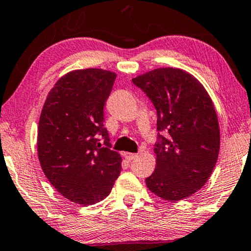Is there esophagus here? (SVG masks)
Listing matches in <instances>:
<instances>
[{"mask_svg": "<svg viewBox=\"0 0 251 251\" xmlns=\"http://www.w3.org/2000/svg\"><path fill=\"white\" fill-rule=\"evenodd\" d=\"M123 156H125V158L128 160V162H131V160H134V159H136L138 157V154L137 153H130V152H125V154H123Z\"/></svg>", "mask_w": 251, "mask_h": 251, "instance_id": "1", "label": "esophagus"}]
</instances>
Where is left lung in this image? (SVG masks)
<instances>
[{"label": "left lung", "instance_id": "obj_1", "mask_svg": "<svg viewBox=\"0 0 251 251\" xmlns=\"http://www.w3.org/2000/svg\"><path fill=\"white\" fill-rule=\"evenodd\" d=\"M157 110L156 170L145 179L157 197H191L211 177L220 150V129L208 93L190 73L163 67L132 79Z\"/></svg>", "mask_w": 251, "mask_h": 251}]
</instances>
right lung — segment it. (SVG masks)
<instances>
[{
  "label": "right lung",
  "mask_w": 251,
  "mask_h": 251,
  "mask_svg": "<svg viewBox=\"0 0 251 251\" xmlns=\"http://www.w3.org/2000/svg\"><path fill=\"white\" fill-rule=\"evenodd\" d=\"M115 79L101 69L69 72L55 82L40 114L37 151L43 172L61 196L79 205L103 200L120 176L122 158L110 149L103 126Z\"/></svg>",
  "instance_id": "1"
}]
</instances>
